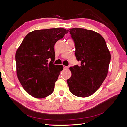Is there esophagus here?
I'll return each instance as SVG.
<instances>
[{
  "instance_id": "esophagus-1",
  "label": "esophagus",
  "mask_w": 127,
  "mask_h": 127,
  "mask_svg": "<svg viewBox=\"0 0 127 127\" xmlns=\"http://www.w3.org/2000/svg\"><path fill=\"white\" fill-rule=\"evenodd\" d=\"M68 68H69L68 66H64V69H67Z\"/></svg>"
}]
</instances>
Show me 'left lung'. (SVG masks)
I'll return each mask as SVG.
<instances>
[{"instance_id": "obj_1", "label": "left lung", "mask_w": 127, "mask_h": 127, "mask_svg": "<svg viewBox=\"0 0 127 127\" xmlns=\"http://www.w3.org/2000/svg\"><path fill=\"white\" fill-rule=\"evenodd\" d=\"M69 30L76 59L81 64L70 68L72 75L67 83L72 94L86 97L95 93L106 78L111 54L101 34L82 28Z\"/></svg>"}]
</instances>
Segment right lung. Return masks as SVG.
<instances>
[{
	"mask_svg": "<svg viewBox=\"0 0 127 127\" xmlns=\"http://www.w3.org/2000/svg\"><path fill=\"white\" fill-rule=\"evenodd\" d=\"M68 31L64 28L33 31L27 34L18 48L15 55L17 77L33 97L44 98L53 92L64 68L62 65L53 64L54 45Z\"/></svg>",
	"mask_w": 127,
	"mask_h": 127,
	"instance_id": "right-lung-1",
	"label": "right lung"
}]
</instances>
